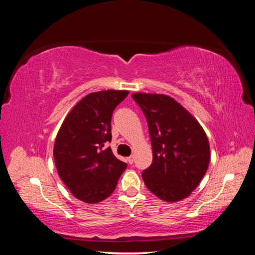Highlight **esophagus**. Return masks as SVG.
I'll list each match as a JSON object with an SVG mask.
<instances>
[{
  "mask_svg": "<svg viewBox=\"0 0 255 255\" xmlns=\"http://www.w3.org/2000/svg\"><path fill=\"white\" fill-rule=\"evenodd\" d=\"M133 159H135V157H133V155H131V156H129V157L127 158V161H128L129 164H132V163H133Z\"/></svg>",
  "mask_w": 255,
  "mask_h": 255,
  "instance_id": "34e87169",
  "label": "esophagus"
}]
</instances>
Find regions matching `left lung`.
<instances>
[{"label": "left lung", "mask_w": 255, "mask_h": 255, "mask_svg": "<svg viewBox=\"0 0 255 255\" xmlns=\"http://www.w3.org/2000/svg\"><path fill=\"white\" fill-rule=\"evenodd\" d=\"M148 124L153 162L141 176L150 192L167 202L183 200L204 178L210 146L199 122L173 98L132 93Z\"/></svg>", "instance_id": "left-lung-1"}]
</instances>
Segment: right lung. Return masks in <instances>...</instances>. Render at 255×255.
<instances>
[{
  "label": "right lung",
  "mask_w": 255,
  "mask_h": 255,
  "mask_svg": "<svg viewBox=\"0 0 255 255\" xmlns=\"http://www.w3.org/2000/svg\"><path fill=\"white\" fill-rule=\"evenodd\" d=\"M128 93L103 90L82 98L56 136L54 159L59 178L76 199L86 204L107 199L127 167L106 143L111 140L112 112Z\"/></svg>",
  "instance_id": "obj_1"
}]
</instances>
